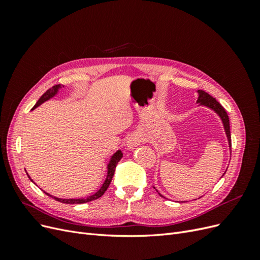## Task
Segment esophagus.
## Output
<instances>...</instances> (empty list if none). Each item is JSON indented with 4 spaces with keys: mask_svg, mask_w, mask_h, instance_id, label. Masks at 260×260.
Wrapping results in <instances>:
<instances>
[{
    "mask_svg": "<svg viewBox=\"0 0 260 260\" xmlns=\"http://www.w3.org/2000/svg\"><path fill=\"white\" fill-rule=\"evenodd\" d=\"M141 142H142V138H141V136H139L138 133H132L127 140V147L129 149H132L138 146Z\"/></svg>",
    "mask_w": 260,
    "mask_h": 260,
    "instance_id": "esophagus-1",
    "label": "esophagus"
}]
</instances>
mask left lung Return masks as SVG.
Instances as JSON below:
<instances>
[{
	"instance_id": "obj_1",
	"label": "left lung",
	"mask_w": 260,
	"mask_h": 260,
	"mask_svg": "<svg viewBox=\"0 0 260 260\" xmlns=\"http://www.w3.org/2000/svg\"><path fill=\"white\" fill-rule=\"evenodd\" d=\"M198 103H200L201 105H205L209 108H211L212 111H215L220 118H221V120L223 122V127H224V131H225V135L228 138V141H229V145H230V149H231V133H230V121H229V116H228L225 109L221 106V104L219 103V102L212 98L211 95L205 91L203 90H199V100H198ZM162 196V195H160ZM164 198V196H162Z\"/></svg>"
}]
</instances>
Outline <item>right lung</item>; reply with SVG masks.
Instances as JSON below:
<instances>
[{
	"label": "right lung",
	"mask_w": 260,
	"mask_h": 260,
	"mask_svg": "<svg viewBox=\"0 0 260 260\" xmlns=\"http://www.w3.org/2000/svg\"><path fill=\"white\" fill-rule=\"evenodd\" d=\"M60 88V84H56V85H54V86H52L51 89H49L48 91H46L43 95L39 99V101L37 102V104L34 106V108L32 109H35L36 107H38L39 105H41L43 102H45V101H48V100H50L51 98H53L55 94L57 93V91H58V89ZM121 157H122V153H121V151H118V152H116L113 156H112V158H111V161H109V164H108V171H107V177H106V180L104 181V183H103V185H102V187L100 188V190L95 193V194H93V195H90V196H88V198H84V199H70V200H62V199H58V198H55V196H52V195H50L49 193H45L46 195H49V196H51L52 199H54L55 201H57V202H60V203H64V204H83V203H88V202H91V201H94V200H98V199H100L102 195H103L105 192H106V190L108 188V186H109V184H111V182H112V179H113V176H114V174H115V169H116V166H117V164H118V161H119L120 159H121ZM29 177V176H28ZM30 178V177H29Z\"/></svg>",
	"instance_id": "obj_1"
}]
</instances>
